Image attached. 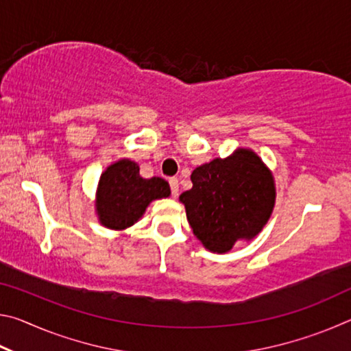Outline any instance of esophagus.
<instances>
[{"mask_svg": "<svg viewBox=\"0 0 351 351\" xmlns=\"http://www.w3.org/2000/svg\"><path fill=\"white\" fill-rule=\"evenodd\" d=\"M169 184H170V189H171V195H173V197L176 198L178 193H180V182H178L176 178H170Z\"/></svg>", "mask_w": 351, "mask_h": 351, "instance_id": "esophagus-1", "label": "esophagus"}]
</instances>
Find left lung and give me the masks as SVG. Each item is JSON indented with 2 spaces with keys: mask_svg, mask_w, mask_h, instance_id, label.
<instances>
[{
  "mask_svg": "<svg viewBox=\"0 0 351 351\" xmlns=\"http://www.w3.org/2000/svg\"><path fill=\"white\" fill-rule=\"evenodd\" d=\"M190 180L193 187L180 201L193 235L210 252L226 254L237 241L255 239L274 210V176L251 148L199 165Z\"/></svg>",
  "mask_w": 351,
  "mask_h": 351,
  "instance_id": "left-lung-1",
  "label": "left lung"
}]
</instances>
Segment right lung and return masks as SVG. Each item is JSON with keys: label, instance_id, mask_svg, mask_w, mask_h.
<instances>
[{"label": "right lung", "instance_id": "obj_1", "mask_svg": "<svg viewBox=\"0 0 351 351\" xmlns=\"http://www.w3.org/2000/svg\"><path fill=\"white\" fill-rule=\"evenodd\" d=\"M170 197L169 182L159 176L145 180L132 159H119L100 175L96 190L99 223L112 230H125L138 223L154 199Z\"/></svg>", "mask_w": 351, "mask_h": 351}]
</instances>
